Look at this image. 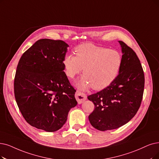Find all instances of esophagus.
<instances>
[{
  "label": "esophagus",
  "mask_w": 159,
  "mask_h": 159,
  "mask_svg": "<svg viewBox=\"0 0 159 159\" xmlns=\"http://www.w3.org/2000/svg\"><path fill=\"white\" fill-rule=\"evenodd\" d=\"M75 97L76 100L78 101V104L83 103L87 99V95L85 93H82L80 91H77L75 92Z\"/></svg>",
  "instance_id": "esophagus-1"
}]
</instances>
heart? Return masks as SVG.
I'll return each mask as SVG.
<instances>
[{
  "instance_id": "heart-1",
  "label": "heart",
  "mask_w": 159,
  "mask_h": 159,
  "mask_svg": "<svg viewBox=\"0 0 159 159\" xmlns=\"http://www.w3.org/2000/svg\"><path fill=\"white\" fill-rule=\"evenodd\" d=\"M75 56L66 55L62 61L66 75L74 78L84 68V76L78 82L81 89L92 87L102 90L110 85L117 78L122 66L120 53L116 49L86 43L74 49Z\"/></svg>"
}]
</instances>
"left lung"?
<instances>
[{"label":"left lung","mask_w":159,"mask_h":159,"mask_svg":"<svg viewBox=\"0 0 159 159\" xmlns=\"http://www.w3.org/2000/svg\"><path fill=\"white\" fill-rule=\"evenodd\" d=\"M119 42L123 62L117 78L107 87L87 97L94 104L89 120L100 131L116 129L127 123L136 114L143 98L145 78L140 61L130 47Z\"/></svg>","instance_id":"left-lung-1"}]
</instances>
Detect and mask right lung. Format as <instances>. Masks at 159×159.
Masks as SVG:
<instances>
[{
  "label": "right lung",
  "mask_w": 159,
  "mask_h": 159,
  "mask_svg": "<svg viewBox=\"0 0 159 159\" xmlns=\"http://www.w3.org/2000/svg\"><path fill=\"white\" fill-rule=\"evenodd\" d=\"M68 45L60 40L40 39L21 56L14 78V95L25 120L47 132L60 129L78 102L75 89L62 61Z\"/></svg>",
  "instance_id": "obj_1"
}]
</instances>
